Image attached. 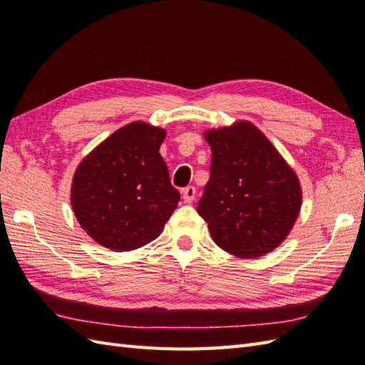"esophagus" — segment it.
I'll list each match as a JSON object with an SVG mask.
<instances>
[{
  "label": "esophagus",
  "mask_w": 365,
  "mask_h": 365,
  "mask_svg": "<svg viewBox=\"0 0 365 365\" xmlns=\"http://www.w3.org/2000/svg\"><path fill=\"white\" fill-rule=\"evenodd\" d=\"M181 193H182L184 202L190 204V202L195 201V197H196V189H195V187H192V185L190 187H185V189Z\"/></svg>",
  "instance_id": "34e87169"
}]
</instances>
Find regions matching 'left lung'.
I'll return each mask as SVG.
<instances>
[{
	"mask_svg": "<svg viewBox=\"0 0 365 365\" xmlns=\"http://www.w3.org/2000/svg\"><path fill=\"white\" fill-rule=\"evenodd\" d=\"M212 168L197 213L217 247L256 259L280 247L302 208L297 173L251 121L208 129Z\"/></svg>",
	"mask_w": 365,
	"mask_h": 365,
	"instance_id": "obj_1",
	"label": "left lung"
}]
</instances>
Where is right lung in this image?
Wrapping results in <instances>:
<instances>
[{"label": "right lung", "instance_id": "right-lung-1", "mask_svg": "<svg viewBox=\"0 0 365 365\" xmlns=\"http://www.w3.org/2000/svg\"><path fill=\"white\" fill-rule=\"evenodd\" d=\"M165 129L132 121L79 163L71 182L77 222L98 245L117 252L155 240L178 207L160 146Z\"/></svg>", "mask_w": 365, "mask_h": 365}]
</instances>
